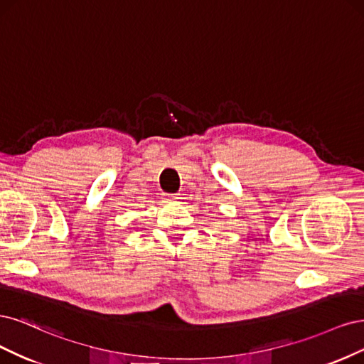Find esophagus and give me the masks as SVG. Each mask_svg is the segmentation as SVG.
I'll list each match as a JSON object with an SVG mask.
<instances>
[{"label": "esophagus", "instance_id": "obj_1", "mask_svg": "<svg viewBox=\"0 0 364 364\" xmlns=\"http://www.w3.org/2000/svg\"><path fill=\"white\" fill-rule=\"evenodd\" d=\"M163 201H165V203H177L178 196L172 195V193H165V195H163Z\"/></svg>", "mask_w": 364, "mask_h": 364}]
</instances>
